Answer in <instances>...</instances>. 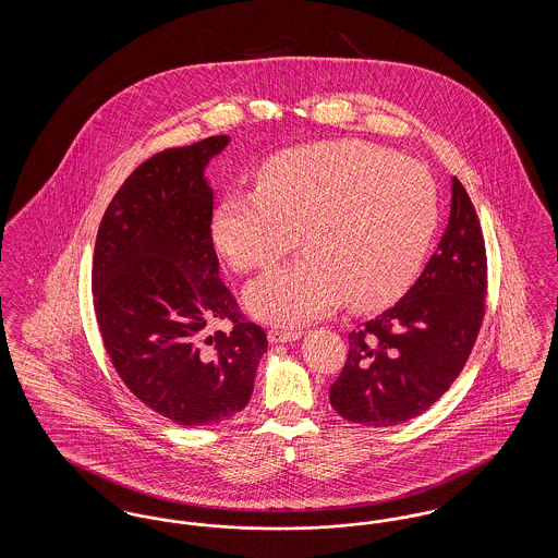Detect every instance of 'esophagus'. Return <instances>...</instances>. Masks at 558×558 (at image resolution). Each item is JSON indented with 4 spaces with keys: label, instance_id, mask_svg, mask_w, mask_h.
Returning a JSON list of instances; mask_svg holds the SVG:
<instances>
[{
    "label": "esophagus",
    "instance_id": "1",
    "mask_svg": "<svg viewBox=\"0 0 558 558\" xmlns=\"http://www.w3.org/2000/svg\"><path fill=\"white\" fill-rule=\"evenodd\" d=\"M269 343H292L301 339V330H282V328H271L269 330Z\"/></svg>",
    "mask_w": 558,
    "mask_h": 558
}]
</instances>
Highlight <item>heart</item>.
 I'll return each instance as SVG.
<instances>
[{
  "label": "heart",
  "mask_w": 558,
  "mask_h": 558,
  "mask_svg": "<svg viewBox=\"0 0 558 558\" xmlns=\"http://www.w3.org/2000/svg\"><path fill=\"white\" fill-rule=\"evenodd\" d=\"M437 223V187L418 160L366 142H322L267 160L257 187L226 194L211 239L239 271L274 266L296 244L307 255L255 278L246 307L301 324L349 299L380 307L405 291Z\"/></svg>",
  "instance_id": "1"
}]
</instances>
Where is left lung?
I'll use <instances>...</instances> for the list:
<instances>
[{
	"label": "left lung",
	"instance_id": "8db88e82",
	"mask_svg": "<svg viewBox=\"0 0 558 558\" xmlns=\"http://www.w3.org/2000/svg\"><path fill=\"white\" fill-rule=\"evenodd\" d=\"M487 257L477 213L451 178L450 219L414 287L393 307L349 332L345 368L330 387L351 423L416 418L464 368L485 314Z\"/></svg>",
	"mask_w": 558,
	"mask_h": 558
}]
</instances>
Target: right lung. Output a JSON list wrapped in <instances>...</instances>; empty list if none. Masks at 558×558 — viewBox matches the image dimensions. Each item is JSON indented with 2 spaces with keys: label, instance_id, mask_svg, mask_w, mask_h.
<instances>
[{
  "label": "right lung",
  "instance_id": "add662e5",
  "mask_svg": "<svg viewBox=\"0 0 558 558\" xmlns=\"http://www.w3.org/2000/svg\"><path fill=\"white\" fill-rule=\"evenodd\" d=\"M213 135L142 162L100 221L92 289L110 362L135 398L182 426L219 425L248 403L266 330L219 278L205 169ZM232 318V333L211 332Z\"/></svg>",
  "mask_w": 558,
  "mask_h": 558
}]
</instances>
